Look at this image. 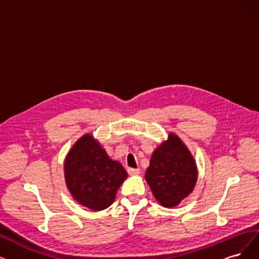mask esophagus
Instances as JSON below:
<instances>
[{
  "mask_svg": "<svg viewBox=\"0 0 259 259\" xmlns=\"http://www.w3.org/2000/svg\"><path fill=\"white\" fill-rule=\"evenodd\" d=\"M127 172L130 175H138L140 174V169H133V168H128Z\"/></svg>",
  "mask_w": 259,
  "mask_h": 259,
  "instance_id": "34e87169",
  "label": "esophagus"
}]
</instances>
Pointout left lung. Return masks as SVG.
I'll use <instances>...</instances> for the list:
<instances>
[{
    "label": "left lung",
    "mask_w": 259,
    "mask_h": 259,
    "mask_svg": "<svg viewBox=\"0 0 259 259\" xmlns=\"http://www.w3.org/2000/svg\"><path fill=\"white\" fill-rule=\"evenodd\" d=\"M144 177L156 201L172 208L193 191L198 167L187 146L177 134L169 133L153 152Z\"/></svg>",
    "instance_id": "8db88e82"
}]
</instances>
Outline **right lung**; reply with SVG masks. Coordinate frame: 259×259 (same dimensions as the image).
Returning <instances> with one entry per match:
<instances>
[{
    "mask_svg": "<svg viewBox=\"0 0 259 259\" xmlns=\"http://www.w3.org/2000/svg\"><path fill=\"white\" fill-rule=\"evenodd\" d=\"M64 174L72 198L94 211L109 207L127 178L123 165L111 159L91 134L82 135L70 149Z\"/></svg>",
    "mask_w": 259,
    "mask_h": 259,
    "instance_id": "obj_1",
    "label": "right lung"
}]
</instances>
